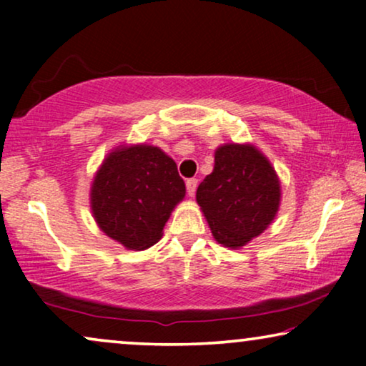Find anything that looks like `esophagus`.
Segmentation results:
<instances>
[{"mask_svg": "<svg viewBox=\"0 0 366 366\" xmlns=\"http://www.w3.org/2000/svg\"><path fill=\"white\" fill-rule=\"evenodd\" d=\"M197 187H198V179L197 178L187 179V192H188L189 197H194V193H197Z\"/></svg>", "mask_w": 366, "mask_h": 366, "instance_id": "34e87169", "label": "esophagus"}]
</instances>
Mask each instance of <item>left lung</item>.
<instances>
[{
	"instance_id": "8db88e82",
	"label": "left lung",
	"mask_w": 366,
	"mask_h": 366,
	"mask_svg": "<svg viewBox=\"0 0 366 366\" xmlns=\"http://www.w3.org/2000/svg\"><path fill=\"white\" fill-rule=\"evenodd\" d=\"M282 184L269 159L252 143H224L214 149V168L197 189V203L213 238L239 249L273 223Z\"/></svg>"
}]
</instances>
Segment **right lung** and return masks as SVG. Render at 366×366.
<instances>
[{"label": "right lung", "mask_w": 366, "mask_h": 366, "mask_svg": "<svg viewBox=\"0 0 366 366\" xmlns=\"http://www.w3.org/2000/svg\"><path fill=\"white\" fill-rule=\"evenodd\" d=\"M177 163L153 144H119L99 164L89 192L99 229L127 249L142 252L163 237L169 214L183 202Z\"/></svg>", "instance_id": "1"}]
</instances>
